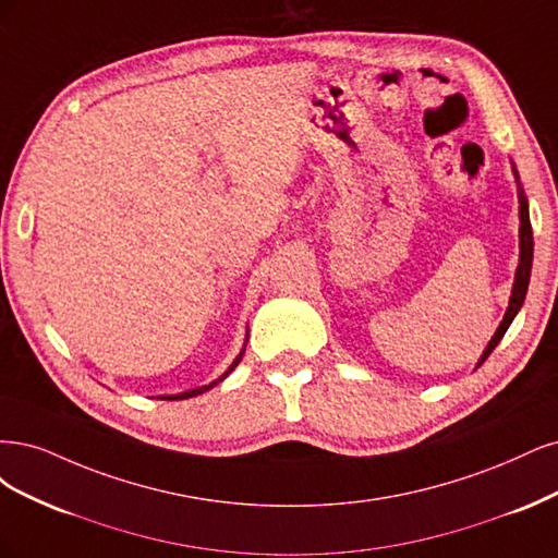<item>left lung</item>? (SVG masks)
Listing matches in <instances>:
<instances>
[{
	"instance_id": "8db88e82",
	"label": "left lung",
	"mask_w": 558,
	"mask_h": 558,
	"mask_svg": "<svg viewBox=\"0 0 558 558\" xmlns=\"http://www.w3.org/2000/svg\"><path fill=\"white\" fill-rule=\"evenodd\" d=\"M519 222H521V227H519V247H521V253H519V266H517V274H514V287H512L510 305H508V311H506V317H502V322H500V327L496 329L494 338L489 340L487 350H484L477 366H482L484 362H487V356L500 343V338L506 336V331L512 325V319L519 313L521 303H524V299H526V290H529L531 264H533V229H531V220H529L526 196H524V192H521V187H519Z\"/></svg>"
}]
</instances>
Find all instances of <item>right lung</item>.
Returning <instances> with one entry per match:
<instances>
[{"mask_svg":"<svg viewBox=\"0 0 558 558\" xmlns=\"http://www.w3.org/2000/svg\"><path fill=\"white\" fill-rule=\"evenodd\" d=\"M241 359H243V352L236 356V359H233V364L229 366V371L222 375V377H218V380H215V383H210V385H206V387H199V389H192V391H183V393H175V397H161V399H171V401H178V399H192V397H196V393H204V391H208L210 387H215V385H218V383H222L225 380V377L233 371V368H236L239 366V362H241Z\"/></svg>","mask_w":558,"mask_h":558,"instance_id":"obj_1","label":"right lung"}]
</instances>
